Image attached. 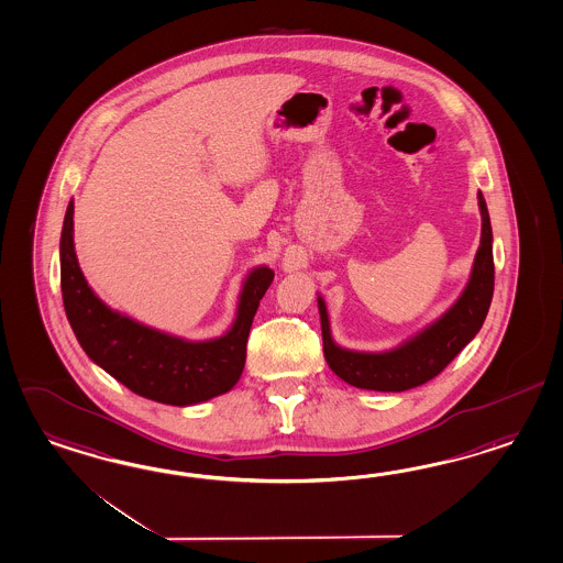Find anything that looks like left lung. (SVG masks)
<instances>
[{"mask_svg":"<svg viewBox=\"0 0 563 563\" xmlns=\"http://www.w3.org/2000/svg\"><path fill=\"white\" fill-rule=\"evenodd\" d=\"M477 203L482 212V239L472 277L460 300L410 341L386 353H361L343 349L332 341L327 306L318 296L324 360L346 384L375 391L417 388L441 374L457 357L463 346L476 336L486 320L494 294L490 214L482 191L477 194Z\"/></svg>","mask_w":563,"mask_h":563,"instance_id":"obj_1","label":"left lung"}]
</instances>
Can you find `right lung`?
<instances>
[{"label": "right lung", "mask_w": 563, "mask_h": 563, "mask_svg": "<svg viewBox=\"0 0 563 563\" xmlns=\"http://www.w3.org/2000/svg\"><path fill=\"white\" fill-rule=\"evenodd\" d=\"M274 282L269 267L246 277L231 331L212 341H184L114 312L87 286L73 249V202L60 232V291L73 332L87 357L134 394L189 406L220 396L239 382L246 339L261 298Z\"/></svg>", "instance_id": "1"}]
</instances>
